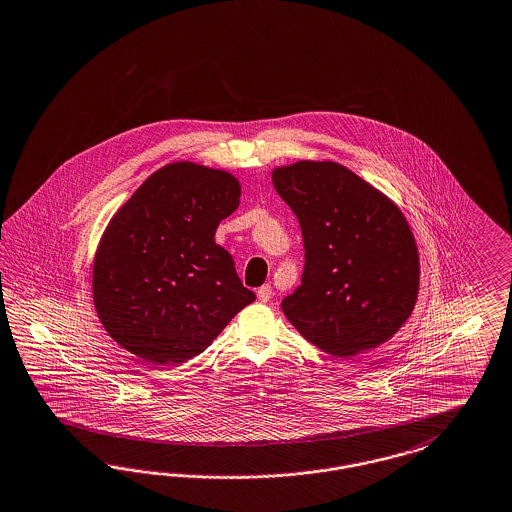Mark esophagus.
I'll return each mask as SVG.
<instances>
[{"label":"esophagus","mask_w":512,"mask_h":512,"mask_svg":"<svg viewBox=\"0 0 512 512\" xmlns=\"http://www.w3.org/2000/svg\"><path fill=\"white\" fill-rule=\"evenodd\" d=\"M272 295H274V293H272V286H270V284L259 287V291H257V299H259L261 303H268Z\"/></svg>","instance_id":"1"}]
</instances>
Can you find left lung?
Here are the masks:
<instances>
[{
  "label": "left lung",
  "mask_w": 512,
  "mask_h": 512,
  "mask_svg": "<svg viewBox=\"0 0 512 512\" xmlns=\"http://www.w3.org/2000/svg\"><path fill=\"white\" fill-rule=\"evenodd\" d=\"M272 183L305 244L301 286L282 301L287 320L339 358L389 341L419 291V251L402 211L337 162L276 167Z\"/></svg>",
  "instance_id": "obj_1"
}]
</instances>
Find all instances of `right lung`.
Masks as SVG:
<instances>
[{
	"instance_id": "obj_1",
	"label": "right lung",
	"mask_w": 512,
	"mask_h": 512,
	"mask_svg": "<svg viewBox=\"0 0 512 512\" xmlns=\"http://www.w3.org/2000/svg\"><path fill=\"white\" fill-rule=\"evenodd\" d=\"M240 194L228 171L173 162L118 209L95 253L93 303L120 347L150 364H181L255 301L215 244Z\"/></svg>"
}]
</instances>
